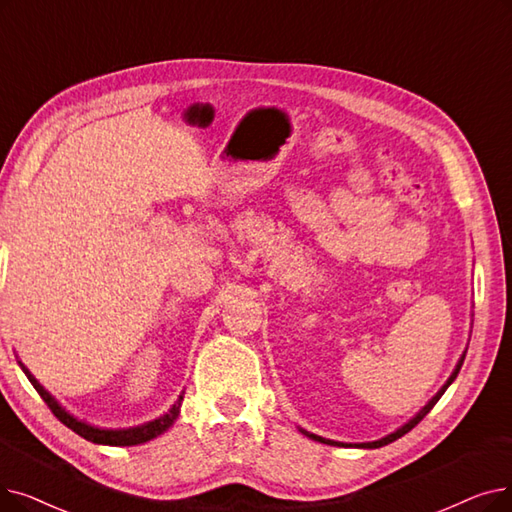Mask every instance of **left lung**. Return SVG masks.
Returning a JSON list of instances; mask_svg holds the SVG:
<instances>
[{
	"instance_id": "left-lung-1",
	"label": "left lung",
	"mask_w": 512,
	"mask_h": 512,
	"mask_svg": "<svg viewBox=\"0 0 512 512\" xmlns=\"http://www.w3.org/2000/svg\"><path fill=\"white\" fill-rule=\"evenodd\" d=\"M464 355H466V351L462 353V358L458 360V364H456V368H454V372L450 374V379L446 381V385H443L437 393H435V397H431V402L425 406V408H422L414 418H410L408 422H406V425L404 427H399L397 431H393L391 435H387V437H383V439H376V441H368V443H355V448H366V450H374V448H383V446H387V443H391V441H395V439H399V437H402V435H406L408 431H412L416 425H418V422L422 420V418H425L431 410H433V406L439 402V397L443 395V393H446V389L454 383V379H456V376H458V372H460V368H462V362H464ZM303 435H307L309 439H314V441H320V443H328V446H343V448H349L351 446V443H349V446H347V443H341V441H332V439H324V437H320V435H314V433H309V431H303V429H299Z\"/></svg>"
}]
</instances>
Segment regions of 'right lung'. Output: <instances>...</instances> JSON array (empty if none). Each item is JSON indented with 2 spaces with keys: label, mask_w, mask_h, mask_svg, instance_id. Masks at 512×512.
<instances>
[{
  "label": "right lung",
  "mask_w": 512,
  "mask_h": 512,
  "mask_svg": "<svg viewBox=\"0 0 512 512\" xmlns=\"http://www.w3.org/2000/svg\"><path fill=\"white\" fill-rule=\"evenodd\" d=\"M22 372L27 374V379L31 381V385L35 387V391L41 395L43 402L48 404V408L54 412V416L62 422V425L69 427L71 431H75L77 435H81L83 439L92 441V443H102V446H138V443H146L154 437H159L161 433H165L173 422L177 418V414H180V408H182V399L184 395L177 397V402L171 406V410L159 418H154L150 422H144V425H138V427H129V429H100V427H94V425H87L85 420H79L75 418L71 412H66L56 399L43 389L39 385V381L35 379V376L29 372V368L18 362Z\"/></svg>",
  "instance_id": "right-lung-1"
}]
</instances>
